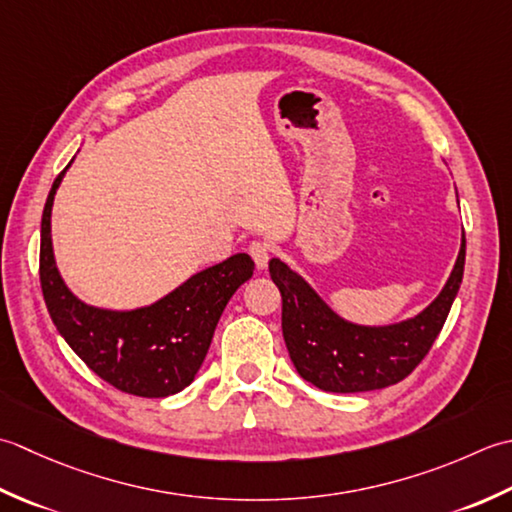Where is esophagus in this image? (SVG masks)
<instances>
[{"mask_svg":"<svg viewBox=\"0 0 512 512\" xmlns=\"http://www.w3.org/2000/svg\"><path fill=\"white\" fill-rule=\"evenodd\" d=\"M249 254H252V258H254V263H256L258 269H265L267 263H269L271 249H269V245L263 243V241H254L252 245H249Z\"/></svg>","mask_w":512,"mask_h":512,"instance_id":"obj_1","label":"esophagus"}]
</instances>
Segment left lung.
I'll return each mask as SVG.
<instances>
[{
	"mask_svg": "<svg viewBox=\"0 0 512 512\" xmlns=\"http://www.w3.org/2000/svg\"><path fill=\"white\" fill-rule=\"evenodd\" d=\"M466 260L460 254L440 294L420 314L393 325H358L336 314L298 271L280 258L269 274L283 296V338L302 380L329 393H360L404 380L429 353L460 291Z\"/></svg>",
	"mask_w": 512,
	"mask_h": 512,
	"instance_id": "1",
	"label": "left lung"
}]
</instances>
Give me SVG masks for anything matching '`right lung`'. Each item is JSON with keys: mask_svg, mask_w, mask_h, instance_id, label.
Here are the masks:
<instances>
[{"mask_svg": "<svg viewBox=\"0 0 512 512\" xmlns=\"http://www.w3.org/2000/svg\"><path fill=\"white\" fill-rule=\"evenodd\" d=\"M66 170L52 183L41 216L39 280L52 322L70 349L114 389L139 398H168L183 391L201 369L229 298L254 276L252 256L234 254L196 271L152 305L92 307L68 289L52 249V203Z\"/></svg>", "mask_w": 512, "mask_h": 512, "instance_id": "add662e5", "label": "right lung"}]
</instances>
